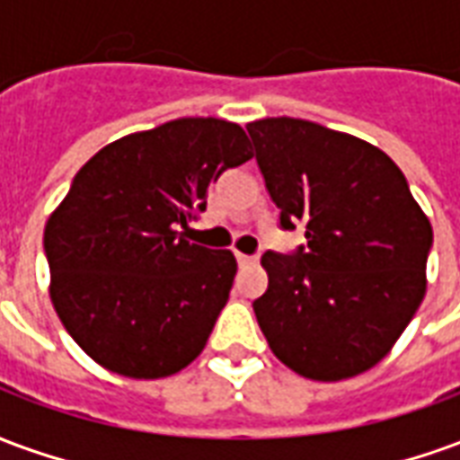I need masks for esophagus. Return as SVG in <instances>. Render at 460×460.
I'll list each match as a JSON object with an SVG mask.
<instances>
[{
	"instance_id": "34e87169",
	"label": "esophagus",
	"mask_w": 460,
	"mask_h": 460,
	"mask_svg": "<svg viewBox=\"0 0 460 460\" xmlns=\"http://www.w3.org/2000/svg\"><path fill=\"white\" fill-rule=\"evenodd\" d=\"M236 261H239V266H253L256 263V256H249V253H236Z\"/></svg>"
}]
</instances>
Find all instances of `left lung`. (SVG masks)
Wrapping results in <instances>:
<instances>
[{
    "mask_svg": "<svg viewBox=\"0 0 460 460\" xmlns=\"http://www.w3.org/2000/svg\"><path fill=\"white\" fill-rule=\"evenodd\" d=\"M246 130L280 229L303 221L308 241L261 256V332L308 379L359 375L386 357L424 300L431 224L375 145L300 118H263Z\"/></svg>",
    "mask_w": 460,
    "mask_h": 460,
    "instance_id": "obj_1",
    "label": "left lung"
}]
</instances>
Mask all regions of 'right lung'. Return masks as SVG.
<instances>
[{
    "mask_svg": "<svg viewBox=\"0 0 460 460\" xmlns=\"http://www.w3.org/2000/svg\"><path fill=\"white\" fill-rule=\"evenodd\" d=\"M251 157L236 122L177 118L105 145L78 170L46 221L44 251L56 313L98 365L160 379L199 357L236 259L184 234L211 181Z\"/></svg>",
    "mask_w": 460,
    "mask_h": 460,
    "instance_id": "1",
    "label": "right lung"
}]
</instances>
